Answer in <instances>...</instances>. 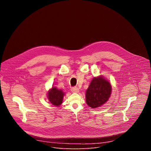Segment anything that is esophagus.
Wrapping results in <instances>:
<instances>
[{"label": "esophagus", "mask_w": 151, "mask_h": 151, "mask_svg": "<svg viewBox=\"0 0 151 151\" xmlns=\"http://www.w3.org/2000/svg\"><path fill=\"white\" fill-rule=\"evenodd\" d=\"M71 91H72V92H73V93H79V88H78V87H72V88H71Z\"/></svg>", "instance_id": "34e87169"}]
</instances>
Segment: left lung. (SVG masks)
<instances>
[{
  "mask_svg": "<svg viewBox=\"0 0 151 151\" xmlns=\"http://www.w3.org/2000/svg\"><path fill=\"white\" fill-rule=\"evenodd\" d=\"M112 93V85L103 76L94 77L86 90V103L93 109L101 106L108 101Z\"/></svg>",
  "mask_w": 151,
  "mask_h": 151,
  "instance_id": "8db88e82",
  "label": "left lung"
}]
</instances>
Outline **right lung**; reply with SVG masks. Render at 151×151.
Masks as SVG:
<instances>
[{
	"instance_id": "right-lung-1",
	"label": "right lung",
	"mask_w": 151,
	"mask_h": 151,
	"mask_svg": "<svg viewBox=\"0 0 151 151\" xmlns=\"http://www.w3.org/2000/svg\"><path fill=\"white\" fill-rule=\"evenodd\" d=\"M65 93L61 90H58L57 87L52 86V88L47 93V97L50 102L54 106H60L63 100Z\"/></svg>"
}]
</instances>
